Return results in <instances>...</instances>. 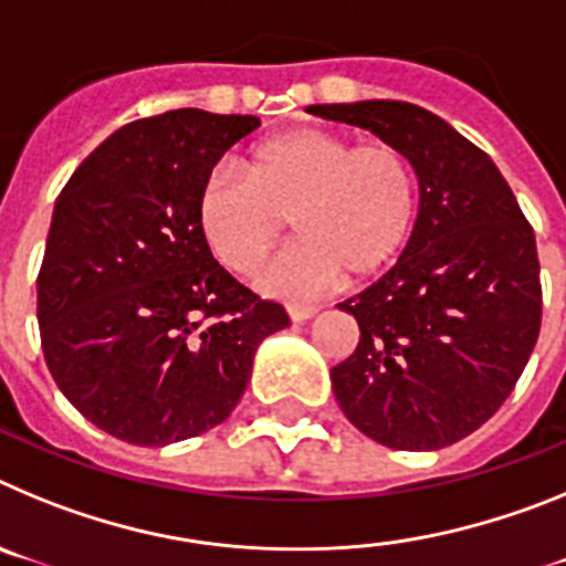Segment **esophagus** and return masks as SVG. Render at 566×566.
Wrapping results in <instances>:
<instances>
[{
    "label": "esophagus",
    "instance_id": "34e87169",
    "mask_svg": "<svg viewBox=\"0 0 566 566\" xmlns=\"http://www.w3.org/2000/svg\"><path fill=\"white\" fill-rule=\"evenodd\" d=\"M286 312L294 323H303V319H308L317 314V306H312V303H289Z\"/></svg>",
    "mask_w": 566,
    "mask_h": 566
}]
</instances>
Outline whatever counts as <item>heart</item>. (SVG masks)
Returning <instances> with one entry per match:
<instances>
[{
    "instance_id": "obj_1",
    "label": "heart",
    "mask_w": 566,
    "mask_h": 566,
    "mask_svg": "<svg viewBox=\"0 0 566 566\" xmlns=\"http://www.w3.org/2000/svg\"><path fill=\"white\" fill-rule=\"evenodd\" d=\"M242 175L214 169L198 189L195 221L232 272L252 274L286 229L297 240L263 269L274 294H314L371 277L411 238L419 181L394 144H359L323 127L289 129L254 144Z\"/></svg>"
}]
</instances>
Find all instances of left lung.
<instances>
[{
    "label": "left lung",
    "mask_w": 566,
    "mask_h": 566,
    "mask_svg": "<svg viewBox=\"0 0 566 566\" xmlns=\"http://www.w3.org/2000/svg\"><path fill=\"white\" fill-rule=\"evenodd\" d=\"M411 158L419 214L388 274L339 303L359 343L332 368L354 428L394 451H439L482 428L516 388L542 328L536 234L496 164L408 102L312 104Z\"/></svg>",
    "instance_id": "1"
}]
</instances>
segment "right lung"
<instances>
[{
  "mask_svg": "<svg viewBox=\"0 0 566 566\" xmlns=\"http://www.w3.org/2000/svg\"><path fill=\"white\" fill-rule=\"evenodd\" d=\"M260 127L203 109L142 118L84 158L56 198L36 277L42 352L59 391L144 448L221 424L258 345L289 326L212 258L195 221L221 155Z\"/></svg>",
  "mask_w": 566,
  "mask_h": 566,
  "instance_id": "right-lung-1",
  "label": "right lung"
}]
</instances>
